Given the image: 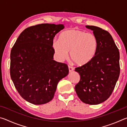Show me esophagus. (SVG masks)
Here are the masks:
<instances>
[{
    "label": "esophagus",
    "instance_id": "obj_1",
    "mask_svg": "<svg viewBox=\"0 0 127 127\" xmlns=\"http://www.w3.org/2000/svg\"><path fill=\"white\" fill-rule=\"evenodd\" d=\"M68 69H69V72H72V71H73V70H74V68H73L72 66H68Z\"/></svg>",
    "mask_w": 127,
    "mask_h": 127
}]
</instances>
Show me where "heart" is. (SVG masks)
Listing matches in <instances>:
<instances>
[{
    "mask_svg": "<svg viewBox=\"0 0 127 127\" xmlns=\"http://www.w3.org/2000/svg\"><path fill=\"white\" fill-rule=\"evenodd\" d=\"M98 42L96 36L92 33L79 29L64 31L60 34L58 40H54L52 48L55 56L59 62L70 58L78 66L89 63L97 52Z\"/></svg>",
    "mask_w": 127,
    "mask_h": 127,
    "instance_id": "1",
    "label": "heart"
}]
</instances>
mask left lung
Here are the masks:
<instances>
[{
  "mask_svg": "<svg viewBox=\"0 0 127 127\" xmlns=\"http://www.w3.org/2000/svg\"><path fill=\"white\" fill-rule=\"evenodd\" d=\"M86 27L97 37L98 50L89 63L75 69L80 75L75 91L85 104L97 105L106 101L114 89L120 74L119 51L108 32L94 26Z\"/></svg>",
  "mask_w": 127,
  "mask_h": 127,
  "instance_id": "1",
  "label": "left lung"
}]
</instances>
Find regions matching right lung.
I'll return each instance as SVG.
<instances>
[{
  "mask_svg": "<svg viewBox=\"0 0 127 127\" xmlns=\"http://www.w3.org/2000/svg\"><path fill=\"white\" fill-rule=\"evenodd\" d=\"M63 25L44 23L26 29L10 52V77L23 98L35 105L53 99L58 83L67 76L66 64L53 60L52 42Z\"/></svg>",
  "mask_w": 127,
  "mask_h": 127,
  "instance_id": "right-lung-1",
  "label": "right lung"
}]
</instances>
